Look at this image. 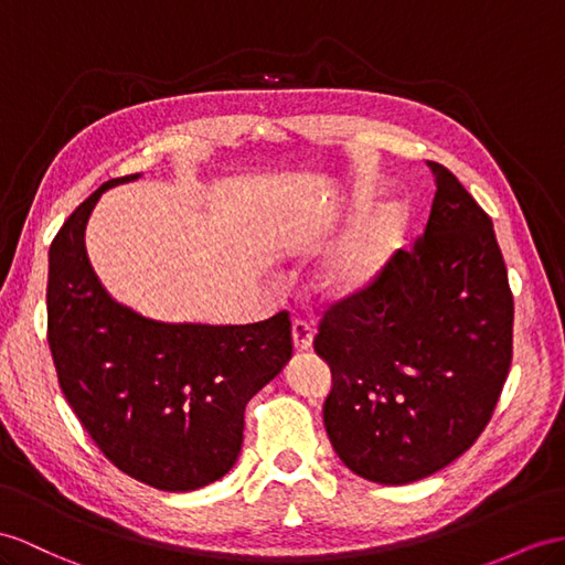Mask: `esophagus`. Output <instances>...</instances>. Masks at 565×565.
<instances>
[{
  "instance_id": "esophagus-1",
  "label": "esophagus",
  "mask_w": 565,
  "mask_h": 565,
  "mask_svg": "<svg viewBox=\"0 0 565 565\" xmlns=\"http://www.w3.org/2000/svg\"><path fill=\"white\" fill-rule=\"evenodd\" d=\"M291 334H294L296 351H308L310 345H312V327H310V322H306V320H294Z\"/></svg>"
}]
</instances>
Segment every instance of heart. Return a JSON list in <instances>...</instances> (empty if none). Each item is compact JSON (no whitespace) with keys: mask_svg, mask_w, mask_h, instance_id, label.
<instances>
[{"mask_svg":"<svg viewBox=\"0 0 565 565\" xmlns=\"http://www.w3.org/2000/svg\"><path fill=\"white\" fill-rule=\"evenodd\" d=\"M408 228V212L398 202L374 212L345 238L324 267L322 286L331 296H355L377 281L388 259L401 248Z\"/></svg>","mask_w":565,"mask_h":565,"instance_id":"obj_1","label":"heart"}]
</instances>
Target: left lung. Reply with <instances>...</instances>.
Returning <instances> with one entry per match:
<instances>
[{"instance_id": "8db88e82", "label": "left lung", "mask_w": 565, "mask_h": 565, "mask_svg": "<svg viewBox=\"0 0 565 565\" xmlns=\"http://www.w3.org/2000/svg\"><path fill=\"white\" fill-rule=\"evenodd\" d=\"M425 234L365 291L331 302L315 351L331 370L324 427L343 466L408 484L477 441L513 358V294L489 214L446 167Z\"/></svg>"}]
</instances>
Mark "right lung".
<instances>
[{"instance_id": "obj_1", "label": "right lung", "mask_w": 565, "mask_h": 565, "mask_svg": "<svg viewBox=\"0 0 565 565\" xmlns=\"http://www.w3.org/2000/svg\"><path fill=\"white\" fill-rule=\"evenodd\" d=\"M111 179L50 245L47 341L81 425L114 466L164 491L220 480L241 454L243 413L294 353L281 310L255 324H167L114 300L85 253V224Z\"/></svg>"}]
</instances>
